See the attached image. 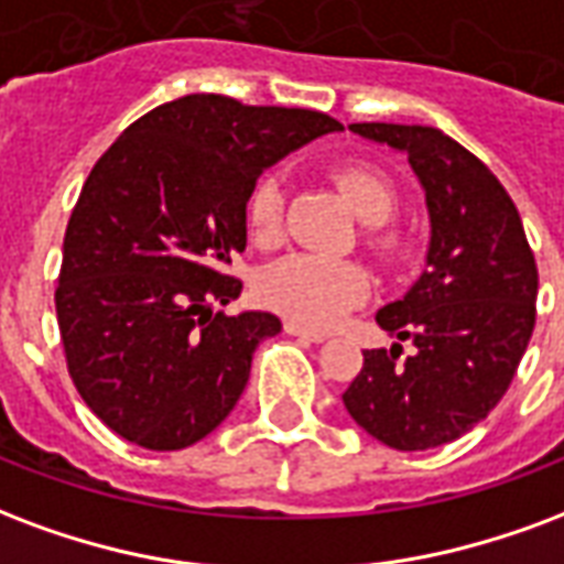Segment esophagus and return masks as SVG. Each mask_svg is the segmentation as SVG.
<instances>
[{"label": "esophagus", "mask_w": 564, "mask_h": 564, "mask_svg": "<svg viewBox=\"0 0 564 564\" xmlns=\"http://www.w3.org/2000/svg\"><path fill=\"white\" fill-rule=\"evenodd\" d=\"M283 332H286V335H293V337H302V340H307V344H323V340H325L323 332L304 328V325L293 323V319H286V323H283Z\"/></svg>", "instance_id": "34e87169"}]
</instances>
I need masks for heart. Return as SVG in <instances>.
Returning a JSON list of instances; mask_svg holds the SVG:
<instances>
[{
	"label": "heart",
	"mask_w": 564,
	"mask_h": 564,
	"mask_svg": "<svg viewBox=\"0 0 564 564\" xmlns=\"http://www.w3.org/2000/svg\"><path fill=\"white\" fill-rule=\"evenodd\" d=\"M344 197L352 203L358 215L370 224L365 232V248L382 269H400L410 260V236L391 224L398 208V187L370 164H340L332 170ZM250 239L260 248H274L283 239V218H286V185L278 173H265L253 182L245 206ZM370 274L361 262L316 257V253H293L271 262L257 281L260 302L286 316L293 323L328 328L340 316L356 311L370 295Z\"/></svg>",
	"instance_id": "obj_1"
}]
</instances>
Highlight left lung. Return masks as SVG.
I'll return each mask as SVG.
<instances>
[{"instance_id": "left-lung-1", "label": "left lung", "mask_w": 564, "mask_h": 564, "mask_svg": "<svg viewBox=\"0 0 564 564\" xmlns=\"http://www.w3.org/2000/svg\"><path fill=\"white\" fill-rule=\"evenodd\" d=\"M352 131L410 154L431 208L427 265L377 323L403 346L365 349L344 406L398 452L454 442L490 415L535 328L538 265L514 199L490 166L431 124L358 122Z\"/></svg>"}]
</instances>
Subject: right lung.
I'll list each match as a JSON object with an SVG mask.
<instances>
[{"label": "right lung", "instance_id": "obj_1", "mask_svg": "<svg viewBox=\"0 0 564 564\" xmlns=\"http://www.w3.org/2000/svg\"><path fill=\"white\" fill-rule=\"evenodd\" d=\"M316 110L185 95L128 124L70 212L56 283L65 365L98 419L149 452H178L227 419L274 314L224 316L245 206L278 158L340 131Z\"/></svg>", "mask_w": 564, "mask_h": 564}]
</instances>
